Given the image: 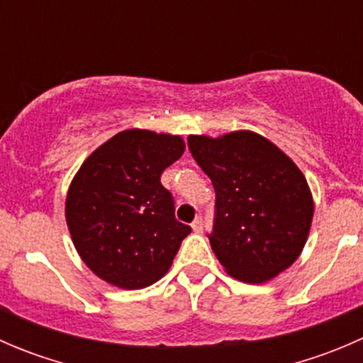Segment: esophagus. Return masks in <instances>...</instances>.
Here are the masks:
<instances>
[{
	"instance_id": "obj_1",
	"label": "esophagus",
	"mask_w": 363,
	"mask_h": 363,
	"mask_svg": "<svg viewBox=\"0 0 363 363\" xmlns=\"http://www.w3.org/2000/svg\"><path fill=\"white\" fill-rule=\"evenodd\" d=\"M193 230H195L196 233H200V232H203V219H202V216H199V218L195 219V221H193Z\"/></svg>"
}]
</instances>
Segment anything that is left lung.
Segmentation results:
<instances>
[{
    "mask_svg": "<svg viewBox=\"0 0 363 363\" xmlns=\"http://www.w3.org/2000/svg\"><path fill=\"white\" fill-rule=\"evenodd\" d=\"M188 147L214 186L207 237L226 272L259 284L288 269L306 244L314 208L294 161L252 131L191 135Z\"/></svg>",
    "mask_w": 363,
    "mask_h": 363,
    "instance_id": "8db88e82",
    "label": "left lung"
}]
</instances>
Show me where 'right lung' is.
<instances>
[{"instance_id":"1","label":"right lung","mask_w":363,"mask_h":363,"mask_svg":"<svg viewBox=\"0 0 363 363\" xmlns=\"http://www.w3.org/2000/svg\"><path fill=\"white\" fill-rule=\"evenodd\" d=\"M184 152L174 135L126 130L77 172L67 223L86 265L113 286L140 290L167 274L191 226L175 219L161 174Z\"/></svg>"}]
</instances>
